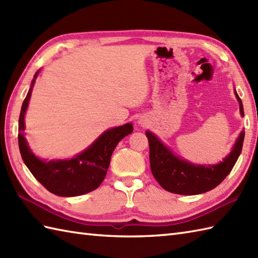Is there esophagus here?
<instances>
[{
  "mask_svg": "<svg viewBox=\"0 0 258 258\" xmlns=\"http://www.w3.org/2000/svg\"><path fill=\"white\" fill-rule=\"evenodd\" d=\"M139 123H140V124H144L143 122H142V120H140V122H139Z\"/></svg>",
  "mask_w": 258,
  "mask_h": 258,
  "instance_id": "esophagus-1",
  "label": "esophagus"
}]
</instances>
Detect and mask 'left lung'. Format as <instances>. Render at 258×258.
<instances>
[{
	"label": "left lung",
	"mask_w": 258,
	"mask_h": 258,
	"mask_svg": "<svg viewBox=\"0 0 258 258\" xmlns=\"http://www.w3.org/2000/svg\"><path fill=\"white\" fill-rule=\"evenodd\" d=\"M239 103V112L244 116L243 103L234 90ZM150 144V163L153 176L164 189L174 194L197 195L215 188L231 173L240 155L245 132L242 131L231 153L215 165H201L178 157L150 131L145 132Z\"/></svg>",
	"instance_id": "8db88e82"
}]
</instances>
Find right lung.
Instances as JSON below:
<instances>
[{"instance_id":"right-lung-1","label":"right lung","mask_w":258,"mask_h":258,"mask_svg":"<svg viewBox=\"0 0 258 258\" xmlns=\"http://www.w3.org/2000/svg\"><path fill=\"white\" fill-rule=\"evenodd\" d=\"M37 71L22 104L19 118V147L22 160L38 182L57 196H80L96 189L105 178L112 153L118 142L133 132L132 123L105 131L86 150L70 160L44 161L35 156L24 138V117L38 75Z\"/></svg>"}]
</instances>
